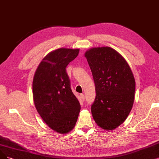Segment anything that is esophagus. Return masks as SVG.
Masks as SVG:
<instances>
[{
	"mask_svg": "<svg viewBox=\"0 0 159 159\" xmlns=\"http://www.w3.org/2000/svg\"><path fill=\"white\" fill-rule=\"evenodd\" d=\"M80 97L81 98V100L83 101H85V95L84 94H80Z\"/></svg>",
	"mask_w": 159,
	"mask_h": 159,
	"instance_id": "1",
	"label": "esophagus"
}]
</instances>
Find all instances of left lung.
<instances>
[{
    "instance_id": "8db88e82",
    "label": "left lung",
    "mask_w": 159,
    "mask_h": 159,
    "mask_svg": "<svg viewBox=\"0 0 159 159\" xmlns=\"http://www.w3.org/2000/svg\"><path fill=\"white\" fill-rule=\"evenodd\" d=\"M85 57L96 91L91 106L93 117L100 128L115 129L132 110L136 87L134 75L122 55L110 47L91 48Z\"/></svg>"
}]
</instances>
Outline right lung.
<instances>
[{
    "label": "right lung",
    "instance_id": "right-lung-1",
    "mask_svg": "<svg viewBox=\"0 0 159 159\" xmlns=\"http://www.w3.org/2000/svg\"><path fill=\"white\" fill-rule=\"evenodd\" d=\"M79 49L60 48L48 53L38 66L33 81L37 111L49 128L67 134L75 126L81 106L66 72Z\"/></svg>",
    "mask_w": 159,
    "mask_h": 159
}]
</instances>
